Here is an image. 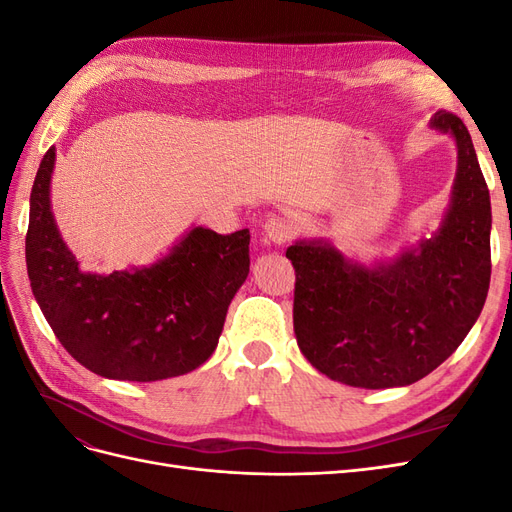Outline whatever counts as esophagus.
<instances>
[{
    "instance_id": "obj_1",
    "label": "esophagus",
    "mask_w": 512,
    "mask_h": 512,
    "mask_svg": "<svg viewBox=\"0 0 512 512\" xmlns=\"http://www.w3.org/2000/svg\"><path fill=\"white\" fill-rule=\"evenodd\" d=\"M262 228H265L267 239L277 245L288 243L294 237V232H297V226L286 215H269Z\"/></svg>"
}]
</instances>
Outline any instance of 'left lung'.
<instances>
[{
	"label": "left lung",
	"instance_id": "left-lung-1",
	"mask_svg": "<svg viewBox=\"0 0 512 512\" xmlns=\"http://www.w3.org/2000/svg\"><path fill=\"white\" fill-rule=\"evenodd\" d=\"M431 128L457 141L453 205L442 228L391 265H352L333 247L294 243L292 322L320 374L361 389L425 378L463 342L485 305L491 277V203L472 138L446 111Z\"/></svg>",
	"mask_w": 512,
	"mask_h": 512
}]
</instances>
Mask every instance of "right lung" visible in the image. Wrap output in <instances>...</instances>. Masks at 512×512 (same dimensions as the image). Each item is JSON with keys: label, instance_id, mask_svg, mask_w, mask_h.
I'll use <instances>...</instances> for the list:
<instances>
[{"label": "right lung", "instance_id": "1", "mask_svg": "<svg viewBox=\"0 0 512 512\" xmlns=\"http://www.w3.org/2000/svg\"><path fill=\"white\" fill-rule=\"evenodd\" d=\"M44 153L29 196L27 275L55 337L76 361L111 380L183 376L213 354L228 305L250 273V230L194 228L149 269L83 273L61 241Z\"/></svg>", "mask_w": 512, "mask_h": 512}]
</instances>
